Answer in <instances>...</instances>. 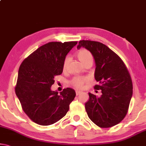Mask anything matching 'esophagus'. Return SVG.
I'll return each instance as SVG.
<instances>
[{"label":"esophagus","instance_id":"esophagus-1","mask_svg":"<svg viewBox=\"0 0 146 146\" xmlns=\"http://www.w3.org/2000/svg\"><path fill=\"white\" fill-rule=\"evenodd\" d=\"M80 93H82V91H78V90H76V95H79Z\"/></svg>","mask_w":146,"mask_h":146}]
</instances>
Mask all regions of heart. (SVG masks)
I'll return each instance as SVG.
<instances>
[{
  "label": "heart",
  "mask_w": 146,
  "mask_h": 146,
  "mask_svg": "<svg viewBox=\"0 0 146 146\" xmlns=\"http://www.w3.org/2000/svg\"><path fill=\"white\" fill-rule=\"evenodd\" d=\"M76 56L84 66L88 63H93V55L88 50H86V49H82V50L78 51L76 53ZM69 60H70V58H69L68 56H67L63 61V69H66L69 62ZM88 81L89 78L87 77H75L72 80L71 84L76 88H82L84 86L85 83L87 82Z\"/></svg>",
  "instance_id": "1"
}]
</instances>
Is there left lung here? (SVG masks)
I'll return each instance as SVG.
<instances>
[{
  "mask_svg": "<svg viewBox=\"0 0 146 146\" xmlns=\"http://www.w3.org/2000/svg\"><path fill=\"white\" fill-rule=\"evenodd\" d=\"M82 47L91 53L95 62V78L98 83L94 88L101 90L98 97L89 93L86 110L97 126L108 128L119 123L127 113L133 95V83L124 62L106 45L91 40H80Z\"/></svg>",
  "mask_w": 146,
  "mask_h": 146,
  "instance_id": "1",
  "label": "left lung"
}]
</instances>
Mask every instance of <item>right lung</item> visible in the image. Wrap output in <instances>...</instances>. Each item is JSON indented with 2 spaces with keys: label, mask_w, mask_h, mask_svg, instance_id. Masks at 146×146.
Here are the masks:
<instances>
[{
  "label": "right lung",
  "mask_w": 146,
  "mask_h": 146,
  "mask_svg": "<svg viewBox=\"0 0 146 146\" xmlns=\"http://www.w3.org/2000/svg\"><path fill=\"white\" fill-rule=\"evenodd\" d=\"M78 42H51L27 57L19 66L15 94L28 117L40 125H52L66 115L76 92L51 91L55 76L61 74L66 55Z\"/></svg>",
  "instance_id": "1"
}]
</instances>
